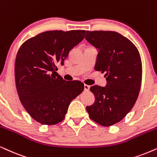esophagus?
<instances>
[{
  "label": "esophagus",
  "mask_w": 157,
  "mask_h": 157,
  "mask_svg": "<svg viewBox=\"0 0 157 157\" xmlns=\"http://www.w3.org/2000/svg\"><path fill=\"white\" fill-rule=\"evenodd\" d=\"M84 89L85 91H89L90 90V86L87 85H84Z\"/></svg>",
  "instance_id": "esophagus-1"
}]
</instances>
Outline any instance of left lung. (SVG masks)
<instances>
[{"instance_id": "left-lung-1", "label": "left lung", "mask_w": 157, "mask_h": 157, "mask_svg": "<svg viewBox=\"0 0 157 157\" xmlns=\"http://www.w3.org/2000/svg\"><path fill=\"white\" fill-rule=\"evenodd\" d=\"M85 39L98 49L96 71L105 72V87L94 85L95 103L86 109L90 118L103 126L121 121L130 112L141 88L142 64L136 46L116 31H87Z\"/></svg>"}]
</instances>
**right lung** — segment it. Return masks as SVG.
Here are the masks:
<instances>
[{"instance_id": "obj_1", "label": "right lung", "mask_w": 157, "mask_h": 157, "mask_svg": "<svg viewBox=\"0 0 157 157\" xmlns=\"http://www.w3.org/2000/svg\"><path fill=\"white\" fill-rule=\"evenodd\" d=\"M85 30L48 31L26 40L15 62L18 95L31 117L43 125L64 119L71 101L84 90L80 81H66L56 72L69 52L84 39Z\"/></svg>"}]
</instances>
